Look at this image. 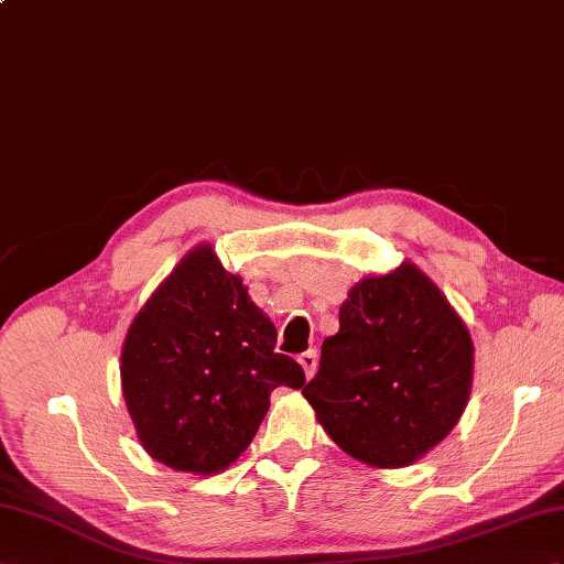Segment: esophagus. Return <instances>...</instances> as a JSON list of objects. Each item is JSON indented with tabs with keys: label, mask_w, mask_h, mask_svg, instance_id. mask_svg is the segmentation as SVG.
I'll use <instances>...</instances> for the list:
<instances>
[{
	"label": "esophagus",
	"mask_w": 564,
	"mask_h": 564,
	"mask_svg": "<svg viewBox=\"0 0 564 564\" xmlns=\"http://www.w3.org/2000/svg\"><path fill=\"white\" fill-rule=\"evenodd\" d=\"M299 364L304 366V370H306V378H313V373H315V366H318V351H315V349L304 351V354L299 356Z\"/></svg>",
	"instance_id": "1"
}]
</instances>
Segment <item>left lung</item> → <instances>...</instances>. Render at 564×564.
Instances as JSON below:
<instances>
[{
    "label": "left lung",
    "instance_id": "obj_1",
    "mask_svg": "<svg viewBox=\"0 0 564 564\" xmlns=\"http://www.w3.org/2000/svg\"><path fill=\"white\" fill-rule=\"evenodd\" d=\"M471 373L469 329L416 265L402 263L349 292L304 397L347 455L397 469L455 429Z\"/></svg>",
    "mask_w": 564,
    "mask_h": 564
}]
</instances>
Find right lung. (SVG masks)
<instances>
[{
	"label": "right lung",
	"instance_id": "1",
	"mask_svg": "<svg viewBox=\"0 0 564 564\" xmlns=\"http://www.w3.org/2000/svg\"><path fill=\"white\" fill-rule=\"evenodd\" d=\"M278 329L210 246L191 251L129 327L121 388L143 447L176 471L217 474L251 445L274 388H304Z\"/></svg>",
	"mask_w": 564,
	"mask_h": 564
}]
</instances>
